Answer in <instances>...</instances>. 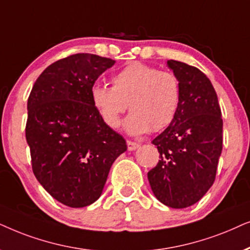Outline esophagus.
Instances as JSON below:
<instances>
[{
	"label": "esophagus",
	"instance_id": "34e87169",
	"mask_svg": "<svg viewBox=\"0 0 250 250\" xmlns=\"http://www.w3.org/2000/svg\"><path fill=\"white\" fill-rule=\"evenodd\" d=\"M127 146L129 151H134V149L139 147V144L136 142H131V141H127Z\"/></svg>",
	"mask_w": 250,
	"mask_h": 250
}]
</instances>
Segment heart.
Wrapping results in <instances>:
<instances>
[{"mask_svg": "<svg viewBox=\"0 0 250 250\" xmlns=\"http://www.w3.org/2000/svg\"><path fill=\"white\" fill-rule=\"evenodd\" d=\"M111 81L112 86L97 83L90 89L92 105L107 127H119L128 106L131 113L125 128L131 135L161 131L175 120L182 101V83L175 73L134 62Z\"/></svg>", "mask_w": 250, "mask_h": 250, "instance_id": "heart-1", "label": "heart"}]
</instances>
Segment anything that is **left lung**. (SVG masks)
Wrapping results in <instances>:
<instances>
[{
	"instance_id": "obj_1",
	"label": "left lung",
	"mask_w": 250,
	"mask_h": 250,
	"mask_svg": "<svg viewBox=\"0 0 250 250\" xmlns=\"http://www.w3.org/2000/svg\"><path fill=\"white\" fill-rule=\"evenodd\" d=\"M182 83V101L174 121L152 141L160 153L147 172L156 199L171 208L198 202L214 184L223 148V120L217 95L200 69L167 62Z\"/></svg>"
}]
</instances>
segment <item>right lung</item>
Returning <instances> with one entry per match:
<instances>
[{
  "mask_svg": "<svg viewBox=\"0 0 250 250\" xmlns=\"http://www.w3.org/2000/svg\"><path fill=\"white\" fill-rule=\"evenodd\" d=\"M115 61L75 53L48 66L27 102L26 141L32 169L46 192L72 208L101 197L109 169L127 149L125 138L102 121L90 89Z\"/></svg>",
  "mask_w": 250,
  "mask_h": 250,
  "instance_id": "add662e5",
  "label": "right lung"
}]
</instances>
